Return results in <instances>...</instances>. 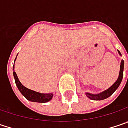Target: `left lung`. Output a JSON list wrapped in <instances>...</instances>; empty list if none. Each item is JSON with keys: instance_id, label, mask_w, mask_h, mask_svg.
<instances>
[{"instance_id": "1", "label": "left lung", "mask_w": 128, "mask_h": 128, "mask_svg": "<svg viewBox=\"0 0 128 128\" xmlns=\"http://www.w3.org/2000/svg\"><path fill=\"white\" fill-rule=\"evenodd\" d=\"M118 53L120 55H122L120 52L118 50ZM123 70H124V60H122L121 61V64H120V74L117 80L114 82V84L109 87L108 89L104 91H103L102 92H100L98 94H92V93H89V92H85L86 96L91 100H104L106 98H108L109 96H111L115 90L119 87L120 84H121V82L123 78Z\"/></svg>"}]
</instances>
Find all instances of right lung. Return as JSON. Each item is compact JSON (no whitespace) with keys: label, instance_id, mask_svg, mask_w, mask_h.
<instances>
[{"label":"right lung","instance_id":"1","mask_svg":"<svg viewBox=\"0 0 128 128\" xmlns=\"http://www.w3.org/2000/svg\"><path fill=\"white\" fill-rule=\"evenodd\" d=\"M16 59V57L14 60V62ZM13 70H14V66H13ZM14 80L16 85L20 90V92L23 95V96L28 100L32 102H38V103H46L50 101L53 97V93H40L36 91H33L32 90H30L24 86H23L20 82L19 78L17 77V75L16 72H13Z\"/></svg>","mask_w":128,"mask_h":128}]
</instances>
